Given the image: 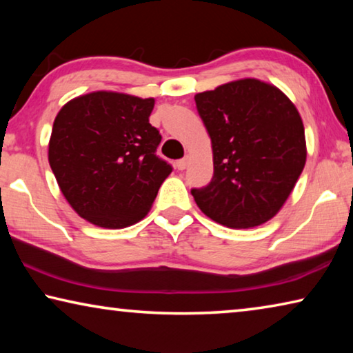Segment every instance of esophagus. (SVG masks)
<instances>
[{"mask_svg": "<svg viewBox=\"0 0 353 353\" xmlns=\"http://www.w3.org/2000/svg\"><path fill=\"white\" fill-rule=\"evenodd\" d=\"M188 162H190V159H188V157H185V159H181V160H177V162H176V166H177V170H185V168H187V165H188Z\"/></svg>", "mask_w": 353, "mask_h": 353, "instance_id": "obj_1", "label": "esophagus"}]
</instances>
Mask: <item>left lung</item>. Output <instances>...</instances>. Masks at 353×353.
<instances>
[{
  "label": "left lung",
  "instance_id": "8db88e82",
  "mask_svg": "<svg viewBox=\"0 0 353 353\" xmlns=\"http://www.w3.org/2000/svg\"><path fill=\"white\" fill-rule=\"evenodd\" d=\"M212 140L213 179L191 190L201 212L230 229L276 216L307 162L305 129L296 105L270 82L244 77L198 93Z\"/></svg>",
  "mask_w": 353,
  "mask_h": 353
}]
</instances>
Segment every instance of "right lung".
<instances>
[{"label":"right lung","instance_id":"obj_1","mask_svg":"<svg viewBox=\"0 0 353 353\" xmlns=\"http://www.w3.org/2000/svg\"><path fill=\"white\" fill-rule=\"evenodd\" d=\"M154 98L92 92L68 101L54 119L48 160L71 208L98 227L124 229L151 210L172 168L155 155Z\"/></svg>","mask_w":353,"mask_h":353}]
</instances>
